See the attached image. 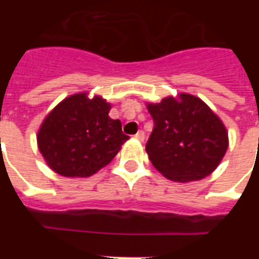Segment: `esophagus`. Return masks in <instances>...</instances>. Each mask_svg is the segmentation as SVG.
Instances as JSON below:
<instances>
[{"mask_svg":"<svg viewBox=\"0 0 259 259\" xmlns=\"http://www.w3.org/2000/svg\"><path fill=\"white\" fill-rule=\"evenodd\" d=\"M134 138L136 140H138V141H144V138H145V133L142 132V130H140L136 136H134Z\"/></svg>","mask_w":259,"mask_h":259,"instance_id":"obj_1","label":"esophagus"}]
</instances>
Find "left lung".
Instances as JSON below:
<instances>
[{"label": "left lung", "instance_id": "1", "mask_svg": "<svg viewBox=\"0 0 259 259\" xmlns=\"http://www.w3.org/2000/svg\"><path fill=\"white\" fill-rule=\"evenodd\" d=\"M146 107L154 122L146 153L162 176L189 183L217 169L229 148V133L200 98L180 93Z\"/></svg>", "mask_w": 259, "mask_h": 259}]
</instances>
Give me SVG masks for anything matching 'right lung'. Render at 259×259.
I'll list each match as a JSON object with an SVG mask.
<instances>
[{
  "instance_id": "add662e5",
  "label": "right lung",
  "mask_w": 259,
  "mask_h": 259,
  "mask_svg": "<svg viewBox=\"0 0 259 259\" xmlns=\"http://www.w3.org/2000/svg\"><path fill=\"white\" fill-rule=\"evenodd\" d=\"M111 105L99 95L78 93L48 113L37 132V146L47 165L64 177H89L106 166L129 140Z\"/></svg>"
}]
</instances>
